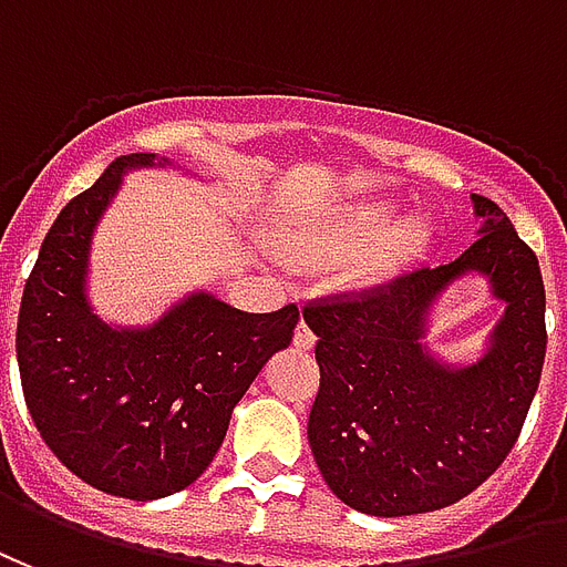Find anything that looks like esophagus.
Listing matches in <instances>:
<instances>
[{
  "mask_svg": "<svg viewBox=\"0 0 567 567\" xmlns=\"http://www.w3.org/2000/svg\"><path fill=\"white\" fill-rule=\"evenodd\" d=\"M292 341H296V347H301V350H311L313 341H317V334H313V329L308 326V320H301V323L296 326V334H292Z\"/></svg>",
  "mask_w": 567,
  "mask_h": 567,
  "instance_id": "34e87169",
  "label": "esophagus"
}]
</instances>
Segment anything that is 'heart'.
<instances>
[{
  "label": "heart",
  "instance_id": "heart-1",
  "mask_svg": "<svg viewBox=\"0 0 567 567\" xmlns=\"http://www.w3.org/2000/svg\"><path fill=\"white\" fill-rule=\"evenodd\" d=\"M395 214L386 205H365V208H353L341 214L338 220L329 223L323 233L313 241V256H341L353 254V250H370L375 247L353 271L357 280H383L395 275L402 262L425 244V226L423 223H404L402 229L386 238Z\"/></svg>",
  "mask_w": 567,
  "mask_h": 567
}]
</instances>
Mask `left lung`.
<instances>
[{
    "mask_svg": "<svg viewBox=\"0 0 567 567\" xmlns=\"http://www.w3.org/2000/svg\"><path fill=\"white\" fill-rule=\"evenodd\" d=\"M481 238L447 266L305 301L320 390L308 416L317 468L371 516H411L474 493L523 432L547 353L535 250L493 198L474 196ZM481 270L508 301L494 350L450 372L419 347L424 308L450 279Z\"/></svg>",
    "mask_w": 567,
    "mask_h": 567,
    "instance_id": "1",
    "label": "left lung"
}]
</instances>
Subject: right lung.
<instances>
[{
    "label": "right lung",
    "instance_id": "obj_1",
    "mask_svg": "<svg viewBox=\"0 0 567 567\" xmlns=\"http://www.w3.org/2000/svg\"><path fill=\"white\" fill-rule=\"evenodd\" d=\"M151 159H114L60 210L18 317L20 383L44 444L84 483L135 502L202 477L233 408L299 323L296 305L247 313L202 292L144 332L99 323L84 299L90 233L120 172Z\"/></svg>",
    "mask_w": 567,
    "mask_h": 567
}]
</instances>
